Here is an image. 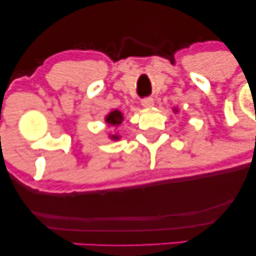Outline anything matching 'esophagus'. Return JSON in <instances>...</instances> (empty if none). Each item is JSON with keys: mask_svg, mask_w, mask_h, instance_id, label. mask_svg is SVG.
Listing matches in <instances>:
<instances>
[{"mask_svg": "<svg viewBox=\"0 0 256 256\" xmlns=\"http://www.w3.org/2000/svg\"><path fill=\"white\" fill-rule=\"evenodd\" d=\"M142 106L146 108H150L154 106V100L152 98H143L142 100Z\"/></svg>", "mask_w": 256, "mask_h": 256, "instance_id": "34e87169", "label": "esophagus"}]
</instances>
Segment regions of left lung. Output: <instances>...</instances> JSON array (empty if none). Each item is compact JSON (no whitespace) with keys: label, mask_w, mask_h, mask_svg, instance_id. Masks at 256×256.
<instances>
[{"label":"left lung","mask_w":256,"mask_h":256,"mask_svg":"<svg viewBox=\"0 0 256 256\" xmlns=\"http://www.w3.org/2000/svg\"><path fill=\"white\" fill-rule=\"evenodd\" d=\"M176 110V112H177V110Z\"/></svg>","instance_id":"8db88e82"}]
</instances>
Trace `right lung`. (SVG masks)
Masks as SVG:
<instances>
[{
    "label": "right lung",
    "instance_id": "right-lung-1",
    "mask_svg": "<svg viewBox=\"0 0 256 256\" xmlns=\"http://www.w3.org/2000/svg\"><path fill=\"white\" fill-rule=\"evenodd\" d=\"M104 120L110 126H119L122 122V120H124V116H122V112L118 110H112L107 116H106ZM110 138L113 140H119L120 136L119 134H110Z\"/></svg>",
    "mask_w": 256,
    "mask_h": 256
}]
</instances>
